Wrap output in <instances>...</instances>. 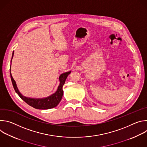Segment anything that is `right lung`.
Returning <instances> with one entry per match:
<instances>
[{"instance_id": "1", "label": "right lung", "mask_w": 147, "mask_h": 147, "mask_svg": "<svg viewBox=\"0 0 147 147\" xmlns=\"http://www.w3.org/2000/svg\"><path fill=\"white\" fill-rule=\"evenodd\" d=\"M13 55H14V51L12 54L11 65V60H12ZM71 71H69L64 73H62L59 76V80L60 81V84L57 87L56 91L55 93L45 98H34L26 97L21 94V92L19 91L17 88L15 80L12 77V75L11 73V66L10 69V77L12 82V84L16 92L24 102H26L28 105H29L30 106L38 109H49L51 108H53L57 105L62 98L63 95V85L65 84L67 76L70 74Z\"/></svg>"}]
</instances>
